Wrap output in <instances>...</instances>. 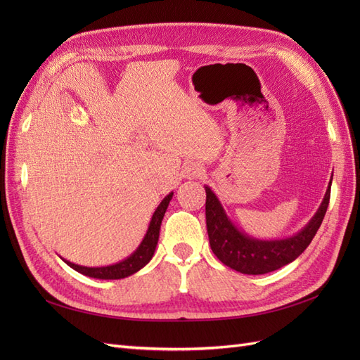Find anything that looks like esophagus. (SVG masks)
Instances as JSON below:
<instances>
[{
  "mask_svg": "<svg viewBox=\"0 0 360 360\" xmlns=\"http://www.w3.org/2000/svg\"><path fill=\"white\" fill-rule=\"evenodd\" d=\"M204 172V167L200 162H189L186 167H184V177L186 179H198Z\"/></svg>",
  "mask_w": 360,
  "mask_h": 360,
  "instance_id": "obj_1",
  "label": "esophagus"
}]
</instances>
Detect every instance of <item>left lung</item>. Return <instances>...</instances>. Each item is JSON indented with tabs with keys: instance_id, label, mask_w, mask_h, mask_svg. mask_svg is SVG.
I'll return each instance as SVG.
<instances>
[{
	"instance_id": "obj_1",
	"label": "left lung",
	"mask_w": 360,
	"mask_h": 360,
	"mask_svg": "<svg viewBox=\"0 0 360 360\" xmlns=\"http://www.w3.org/2000/svg\"><path fill=\"white\" fill-rule=\"evenodd\" d=\"M332 180L311 221L299 233L279 240H259L243 233L226 216L214 192L205 188V224L213 254L228 267L245 275H264L296 259L309 246L324 219Z\"/></svg>"
}]
</instances>
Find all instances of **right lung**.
Wrapping results in <instances>:
<instances>
[{
  "label": "right lung",
  "instance_id": "add662e5",
  "mask_svg": "<svg viewBox=\"0 0 360 360\" xmlns=\"http://www.w3.org/2000/svg\"><path fill=\"white\" fill-rule=\"evenodd\" d=\"M174 192L168 193L165 198L162 200V202L158 205V209L155 210L153 216H151V221L148 225V230L143 238V242L136 248L135 252L132 255H129L127 258H124L123 261H118L115 264L111 266H103V267H86V266H79L70 263V261L64 259L63 261L68 266H70L73 270L79 271V274L90 276V278H96V279H123L127 278L130 275L136 274L138 270L143 269L148 261L153 257L155 250H156V245L159 240V231H160V224L163 219V214H165L168 204L172 198Z\"/></svg>",
  "mask_w": 360,
  "mask_h": 360
}]
</instances>
